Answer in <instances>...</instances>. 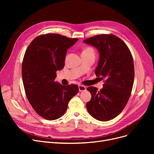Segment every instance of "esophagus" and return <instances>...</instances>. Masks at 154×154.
Returning a JSON list of instances; mask_svg holds the SVG:
<instances>
[{"label":"esophagus","mask_w":154,"mask_h":154,"mask_svg":"<svg viewBox=\"0 0 154 154\" xmlns=\"http://www.w3.org/2000/svg\"><path fill=\"white\" fill-rule=\"evenodd\" d=\"M79 89L80 92H83L86 91V87L82 85H79Z\"/></svg>","instance_id":"34e87169"}]
</instances>
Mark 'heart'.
I'll return each mask as SVG.
<instances>
[{"mask_svg": "<svg viewBox=\"0 0 154 154\" xmlns=\"http://www.w3.org/2000/svg\"><path fill=\"white\" fill-rule=\"evenodd\" d=\"M83 52H94V50L92 49V48L88 47V48H85V49Z\"/></svg>", "mask_w": 154, "mask_h": 154, "instance_id": "obj_1", "label": "heart"}]
</instances>
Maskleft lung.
<instances>
[{
	"label": "left lung",
	"instance_id": "8db88e82",
	"mask_svg": "<svg viewBox=\"0 0 154 154\" xmlns=\"http://www.w3.org/2000/svg\"><path fill=\"white\" fill-rule=\"evenodd\" d=\"M95 47L99 60L97 77L104 79L103 88L88 87L91 100L87 103L90 115L100 121H108L120 114L130 97L134 80L132 55L127 45L114 35H95L84 40Z\"/></svg>",
	"mask_w": 154,
	"mask_h": 154
}]
</instances>
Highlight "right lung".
I'll return each instance as SVG.
<instances>
[{
	"instance_id": "right-lung-1",
	"label": "right lung",
	"mask_w": 154,
	"mask_h": 154,
	"mask_svg": "<svg viewBox=\"0 0 154 154\" xmlns=\"http://www.w3.org/2000/svg\"><path fill=\"white\" fill-rule=\"evenodd\" d=\"M78 38L56 34L41 35L29 45L22 64L27 98L37 114L48 120L61 117L70 99L79 92L77 85L55 82L56 72L64 67L67 51Z\"/></svg>"
}]
</instances>
